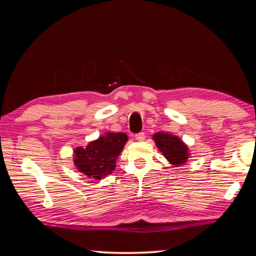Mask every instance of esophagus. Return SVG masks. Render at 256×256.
Returning a JSON list of instances; mask_svg holds the SVG:
<instances>
[{
	"label": "esophagus",
	"mask_w": 256,
	"mask_h": 256,
	"mask_svg": "<svg viewBox=\"0 0 256 256\" xmlns=\"http://www.w3.org/2000/svg\"><path fill=\"white\" fill-rule=\"evenodd\" d=\"M144 138H146V134H144L143 132H140V133L136 134V141H143Z\"/></svg>",
	"instance_id": "1"
}]
</instances>
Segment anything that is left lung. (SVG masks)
<instances>
[{
    "label": "left lung",
    "mask_w": 256,
    "mask_h": 256,
    "mask_svg": "<svg viewBox=\"0 0 256 256\" xmlns=\"http://www.w3.org/2000/svg\"><path fill=\"white\" fill-rule=\"evenodd\" d=\"M156 146L171 164L179 166L187 162L189 158V148L176 136L158 132L153 136Z\"/></svg>",
    "instance_id": "left-lung-1"
}]
</instances>
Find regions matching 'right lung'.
Masks as SVG:
<instances>
[{
	"instance_id": "add662e5",
	"label": "right lung",
	"mask_w": 256,
	"mask_h": 256,
	"mask_svg": "<svg viewBox=\"0 0 256 256\" xmlns=\"http://www.w3.org/2000/svg\"><path fill=\"white\" fill-rule=\"evenodd\" d=\"M126 141L125 133H106L85 148H76L74 150V164L80 172L90 178L103 179L115 169L116 159Z\"/></svg>"
}]
</instances>
